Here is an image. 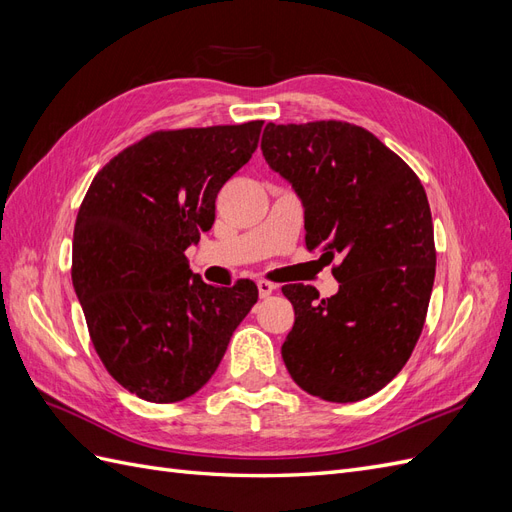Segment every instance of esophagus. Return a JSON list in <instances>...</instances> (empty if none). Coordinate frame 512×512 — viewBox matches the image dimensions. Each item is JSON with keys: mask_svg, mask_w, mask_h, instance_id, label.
<instances>
[{"mask_svg": "<svg viewBox=\"0 0 512 512\" xmlns=\"http://www.w3.org/2000/svg\"><path fill=\"white\" fill-rule=\"evenodd\" d=\"M256 286H258V294H260V297H269L271 292L277 290V286H275L273 282H267V280H258Z\"/></svg>", "mask_w": 512, "mask_h": 512, "instance_id": "esophagus-1", "label": "esophagus"}]
</instances>
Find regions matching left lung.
I'll use <instances>...</instances> for the list:
<instances>
[{
	"label": "left lung",
	"instance_id": "left-lung-1",
	"mask_svg": "<svg viewBox=\"0 0 512 512\" xmlns=\"http://www.w3.org/2000/svg\"><path fill=\"white\" fill-rule=\"evenodd\" d=\"M262 156L305 207V245L342 262L337 294L288 284L282 359L309 395L350 404L378 393L421 337L436 277L427 194L414 170L346 121L267 123Z\"/></svg>",
	"mask_w": 512,
	"mask_h": 512
}]
</instances>
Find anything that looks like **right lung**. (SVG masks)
I'll return each instance as SVG.
<instances>
[{"label": "right lung", "instance_id": "right-lung-1", "mask_svg": "<svg viewBox=\"0 0 512 512\" xmlns=\"http://www.w3.org/2000/svg\"><path fill=\"white\" fill-rule=\"evenodd\" d=\"M262 123L151 132L83 198L72 284L106 371L145 401L175 404L203 389L258 301L250 280L205 284L185 250L213 226L215 198L250 162Z\"/></svg>", "mask_w": 512, "mask_h": 512}]
</instances>
